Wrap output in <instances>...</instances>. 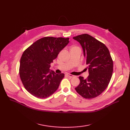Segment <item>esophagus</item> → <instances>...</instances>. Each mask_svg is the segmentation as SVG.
<instances>
[{"label": "esophagus", "instance_id": "1", "mask_svg": "<svg viewBox=\"0 0 130 130\" xmlns=\"http://www.w3.org/2000/svg\"><path fill=\"white\" fill-rule=\"evenodd\" d=\"M67 75L68 77H70V78H72V77H74L75 76L74 75H71V74H67Z\"/></svg>", "mask_w": 130, "mask_h": 130}]
</instances>
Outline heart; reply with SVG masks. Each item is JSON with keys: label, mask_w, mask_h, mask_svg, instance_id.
<instances>
[{"label": "heart", "mask_w": 130, "mask_h": 130, "mask_svg": "<svg viewBox=\"0 0 130 130\" xmlns=\"http://www.w3.org/2000/svg\"><path fill=\"white\" fill-rule=\"evenodd\" d=\"M75 47H76V46H73L72 47V48H75Z\"/></svg>", "instance_id": "obj_1"}]
</instances>
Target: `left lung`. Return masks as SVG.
Segmentation results:
<instances>
[{
    "instance_id": "1",
    "label": "left lung",
    "mask_w": 130,
    "mask_h": 130,
    "mask_svg": "<svg viewBox=\"0 0 130 130\" xmlns=\"http://www.w3.org/2000/svg\"><path fill=\"white\" fill-rule=\"evenodd\" d=\"M83 48L89 75L79 76L80 83L75 90L86 99L96 98L107 87L112 76L113 62L107 47L87 34L74 37Z\"/></svg>"
}]
</instances>
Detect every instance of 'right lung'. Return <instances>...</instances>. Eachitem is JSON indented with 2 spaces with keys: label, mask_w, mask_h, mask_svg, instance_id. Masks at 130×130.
<instances>
[{
  "label": "right lung",
  "mask_w": 130,
  "mask_h": 130,
  "mask_svg": "<svg viewBox=\"0 0 130 130\" xmlns=\"http://www.w3.org/2000/svg\"><path fill=\"white\" fill-rule=\"evenodd\" d=\"M69 43V38L45 37L34 43L20 58L19 75L26 90L39 99L50 96L59 87L64 74L50 71L51 63Z\"/></svg>",
  "instance_id": "1"
}]
</instances>
